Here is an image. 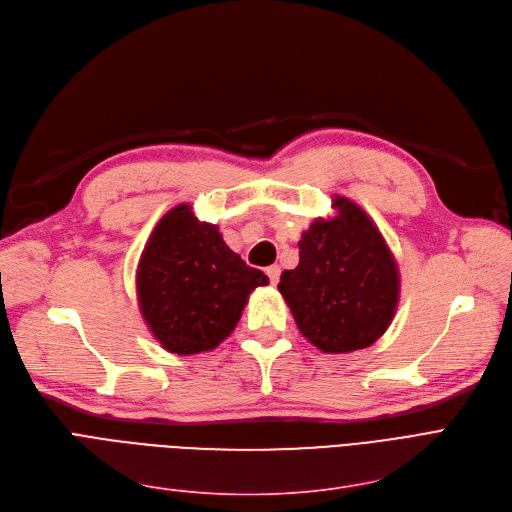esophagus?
<instances>
[{
	"label": "esophagus",
	"mask_w": 512,
	"mask_h": 512,
	"mask_svg": "<svg viewBox=\"0 0 512 512\" xmlns=\"http://www.w3.org/2000/svg\"><path fill=\"white\" fill-rule=\"evenodd\" d=\"M266 275H269V279H271L273 285H277V283H279V277H281V266H279V264L269 266V269H266Z\"/></svg>",
	"instance_id": "1"
}]
</instances>
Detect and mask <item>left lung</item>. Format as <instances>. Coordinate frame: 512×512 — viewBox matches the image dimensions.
Segmentation results:
<instances>
[{
	"mask_svg": "<svg viewBox=\"0 0 512 512\" xmlns=\"http://www.w3.org/2000/svg\"><path fill=\"white\" fill-rule=\"evenodd\" d=\"M337 214L314 218L298 241L300 262L279 291L300 333L327 354L369 348L392 323L400 298L394 254L369 214L348 198Z\"/></svg>",
	"mask_w": 512,
	"mask_h": 512,
	"instance_id": "obj_1",
	"label": "left lung"
}]
</instances>
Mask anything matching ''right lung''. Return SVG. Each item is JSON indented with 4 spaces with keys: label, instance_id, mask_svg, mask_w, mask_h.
Returning <instances> with one entry per match:
<instances>
[{
    "label": "right lung",
    "instance_id": "add662e5",
    "mask_svg": "<svg viewBox=\"0 0 512 512\" xmlns=\"http://www.w3.org/2000/svg\"><path fill=\"white\" fill-rule=\"evenodd\" d=\"M269 283L235 254L216 225L200 223L189 204L168 210L137 266L143 321L164 350L189 356L223 342L252 291Z\"/></svg>",
    "mask_w": 512,
    "mask_h": 512
}]
</instances>
